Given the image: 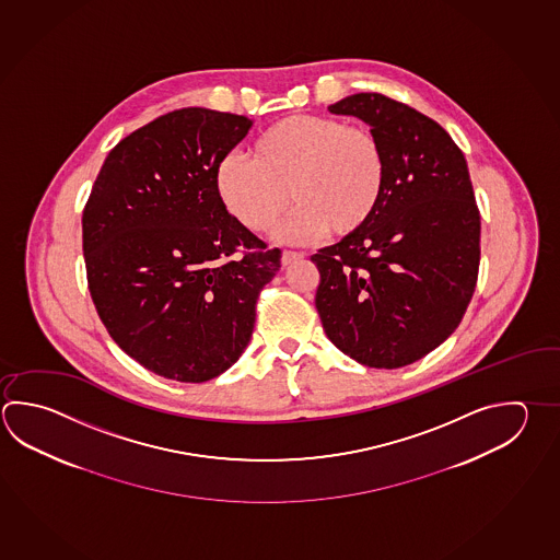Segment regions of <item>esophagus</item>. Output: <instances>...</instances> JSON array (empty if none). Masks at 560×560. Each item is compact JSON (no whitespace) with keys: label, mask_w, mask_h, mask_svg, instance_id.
<instances>
[{"label":"esophagus","mask_w":560,"mask_h":560,"mask_svg":"<svg viewBox=\"0 0 560 560\" xmlns=\"http://www.w3.org/2000/svg\"><path fill=\"white\" fill-rule=\"evenodd\" d=\"M303 257H305V255L299 254V252H283V255H281V264H283V267H289V265L301 261Z\"/></svg>","instance_id":"obj_1"}]
</instances>
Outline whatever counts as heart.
<instances>
[{
	"mask_svg": "<svg viewBox=\"0 0 560 560\" xmlns=\"http://www.w3.org/2000/svg\"><path fill=\"white\" fill-rule=\"evenodd\" d=\"M388 160L381 137L337 117L293 115L265 128L249 156L230 154L215 168L225 210L249 232H271L291 201L299 210L281 235L311 242L320 233L360 232L381 206Z\"/></svg>",
	"mask_w": 560,
	"mask_h": 560,
	"instance_id": "1",
	"label": "heart"
}]
</instances>
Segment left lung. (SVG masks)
Segmentation results:
<instances>
[{"instance_id":"obj_1","label":"left lung","mask_w":560,"mask_h":560,"mask_svg":"<svg viewBox=\"0 0 560 560\" xmlns=\"http://www.w3.org/2000/svg\"><path fill=\"white\" fill-rule=\"evenodd\" d=\"M381 137L388 176L360 232L311 257L330 342L370 369H401L464 318L479 269V210L464 152L435 120L378 93L328 106Z\"/></svg>"}]
</instances>
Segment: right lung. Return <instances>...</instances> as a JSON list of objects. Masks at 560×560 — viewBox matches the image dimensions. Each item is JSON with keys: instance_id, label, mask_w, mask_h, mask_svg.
I'll use <instances>...</instances> for the list:
<instances>
[{"instance_id": "add662e5", "label": "right lung", "mask_w": 560, "mask_h": 560, "mask_svg": "<svg viewBox=\"0 0 560 560\" xmlns=\"http://www.w3.org/2000/svg\"><path fill=\"white\" fill-rule=\"evenodd\" d=\"M252 127L201 106L156 118L108 152L83 211L98 317L130 359L170 381H211L237 362L257 295L281 267L215 188L220 160Z\"/></svg>"}]
</instances>
